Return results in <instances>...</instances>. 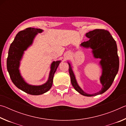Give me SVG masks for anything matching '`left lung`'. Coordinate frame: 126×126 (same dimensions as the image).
I'll return each instance as SVG.
<instances>
[{"label":"left lung","instance_id":"left-lung-1","mask_svg":"<svg viewBox=\"0 0 126 126\" xmlns=\"http://www.w3.org/2000/svg\"><path fill=\"white\" fill-rule=\"evenodd\" d=\"M86 36L89 39L82 43L80 46L86 48H91L93 57L95 58L101 59L99 64L102 72L100 82L102 86V89L93 94H88L84 92L77 83L71 64L68 63L71 81L74 88L80 94L91 97L101 94L111 86L118 71L119 58L116 42L108 31L97 29L87 33Z\"/></svg>","mask_w":126,"mask_h":126}]
</instances>
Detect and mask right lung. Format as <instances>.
<instances>
[{
  "label": "right lung",
  "instance_id": "add662e5",
  "mask_svg": "<svg viewBox=\"0 0 126 126\" xmlns=\"http://www.w3.org/2000/svg\"><path fill=\"white\" fill-rule=\"evenodd\" d=\"M43 31L41 29L28 28L19 32L13 42L10 44L7 61V70L13 83L17 88L32 95H40L48 91L53 84V77L61 61L53 62L51 64L50 71L48 80L40 86H33L28 84L20 73V61L24 52L32 44L33 40L38 33Z\"/></svg>",
  "mask_w": 126,
  "mask_h": 126
}]
</instances>
